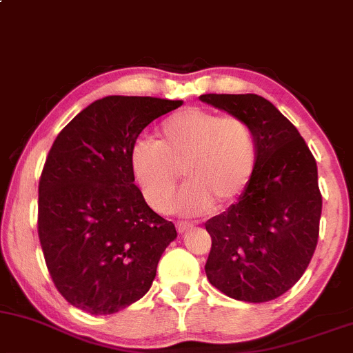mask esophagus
<instances>
[{
  "instance_id": "1",
  "label": "esophagus",
  "mask_w": 353,
  "mask_h": 353,
  "mask_svg": "<svg viewBox=\"0 0 353 353\" xmlns=\"http://www.w3.org/2000/svg\"><path fill=\"white\" fill-rule=\"evenodd\" d=\"M176 228H177V232H179V233H185L188 230H190V228H192V223L179 222L176 225Z\"/></svg>"
}]
</instances>
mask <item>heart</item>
<instances>
[{"label":"heart","mask_w":353,"mask_h":353,"mask_svg":"<svg viewBox=\"0 0 353 353\" xmlns=\"http://www.w3.org/2000/svg\"><path fill=\"white\" fill-rule=\"evenodd\" d=\"M258 148L243 118L188 107L161 123L158 139H139L130 169L143 199L156 212L171 205L181 172L188 182L176 209L184 215L225 209L241 197L256 168Z\"/></svg>","instance_id":"1"}]
</instances>
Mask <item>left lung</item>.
Listing matches in <instances>:
<instances>
[{
    "label": "left lung",
    "mask_w": 353,
    "mask_h": 353,
    "mask_svg": "<svg viewBox=\"0 0 353 353\" xmlns=\"http://www.w3.org/2000/svg\"><path fill=\"white\" fill-rule=\"evenodd\" d=\"M203 103L252 126L258 158L239 202L205 222L212 248L205 273L228 298L266 303L290 291L309 266L322 195L317 164L296 126L254 93H207Z\"/></svg>",
    "instance_id": "left-lung-1"
}]
</instances>
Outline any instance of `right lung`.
Listing matches in <instances>:
<instances>
[{
    "mask_svg": "<svg viewBox=\"0 0 353 353\" xmlns=\"http://www.w3.org/2000/svg\"><path fill=\"white\" fill-rule=\"evenodd\" d=\"M182 100L112 95L57 134L39 181L37 232L50 278L67 303L114 314L150 291L177 232L134 185L130 152Z\"/></svg>",
    "mask_w": 353,
    "mask_h": 353,
    "instance_id": "add662e5",
    "label": "right lung"
}]
</instances>
